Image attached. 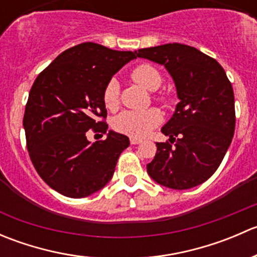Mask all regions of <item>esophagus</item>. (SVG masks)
<instances>
[{"label":"esophagus","mask_w":257,"mask_h":257,"mask_svg":"<svg viewBox=\"0 0 257 257\" xmlns=\"http://www.w3.org/2000/svg\"><path fill=\"white\" fill-rule=\"evenodd\" d=\"M141 143H142L141 139H138V138H131V144L136 145V144H141Z\"/></svg>","instance_id":"34e87169"}]
</instances>
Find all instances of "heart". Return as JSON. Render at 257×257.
<instances>
[{
  "label": "heart",
  "mask_w": 257,
  "mask_h": 257,
  "mask_svg": "<svg viewBox=\"0 0 257 257\" xmlns=\"http://www.w3.org/2000/svg\"><path fill=\"white\" fill-rule=\"evenodd\" d=\"M132 79L148 90H157L162 84L163 78L157 68L150 64H139L131 72ZM157 99L167 102L164 95H158ZM103 103L105 108L114 110L119 103V84L115 79L108 82L103 90ZM162 121V114L155 108L145 110H124L113 120V128L119 133L133 138H143L149 134Z\"/></svg>",
  "instance_id": "obj_1"
}]
</instances>
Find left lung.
I'll use <instances>...</instances> for the list:
<instances>
[{
    "instance_id": "obj_1",
    "label": "left lung",
    "mask_w": 257,
    "mask_h": 257,
    "mask_svg": "<svg viewBox=\"0 0 257 257\" xmlns=\"http://www.w3.org/2000/svg\"><path fill=\"white\" fill-rule=\"evenodd\" d=\"M136 54L167 68L180 99L162 128L171 143H157L148 174L177 190L200 185L216 172L234 137L231 83L214 58L190 46L168 43L138 49Z\"/></svg>"
}]
</instances>
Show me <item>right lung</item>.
<instances>
[{
  "label": "right lung",
  "mask_w": 257,
  "mask_h": 257,
  "mask_svg": "<svg viewBox=\"0 0 257 257\" xmlns=\"http://www.w3.org/2000/svg\"><path fill=\"white\" fill-rule=\"evenodd\" d=\"M136 52L93 42L62 52L33 83L23 128L28 154L40 177L59 194L85 198L110 180L129 138L107 132L103 90ZM107 134L90 145L86 132Z\"/></svg>",
  "instance_id": "right-lung-1"
}]
</instances>
